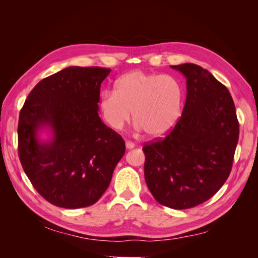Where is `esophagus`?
<instances>
[{
  "label": "esophagus",
  "instance_id": "esophagus-1",
  "mask_svg": "<svg viewBox=\"0 0 258 258\" xmlns=\"http://www.w3.org/2000/svg\"><path fill=\"white\" fill-rule=\"evenodd\" d=\"M135 146H136L135 143H132L130 141H126V148H127V150H132V148H134Z\"/></svg>",
  "mask_w": 258,
  "mask_h": 258
}]
</instances>
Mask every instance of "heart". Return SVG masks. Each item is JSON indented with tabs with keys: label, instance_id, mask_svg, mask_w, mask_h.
Masks as SVG:
<instances>
[{
	"label": "heart",
	"instance_id": "b5f03b06",
	"mask_svg": "<svg viewBox=\"0 0 258 258\" xmlns=\"http://www.w3.org/2000/svg\"><path fill=\"white\" fill-rule=\"evenodd\" d=\"M182 101V87L174 77L137 70L120 76L114 84V91L101 95L99 112L114 131L126 126L132 112L138 131L160 138L176 124Z\"/></svg>",
	"mask_w": 258,
	"mask_h": 258
}]
</instances>
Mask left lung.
<instances>
[{
  "label": "left lung",
  "instance_id": "8db88e82",
  "mask_svg": "<svg viewBox=\"0 0 258 258\" xmlns=\"http://www.w3.org/2000/svg\"><path fill=\"white\" fill-rule=\"evenodd\" d=\"M186 79L182 116L165 138L145 144V182L156 201L189 209L209 200L228 178L239 140L228 89L194 63L171 66Z\"/></svg>",
  "mask_w": 258,
  "mask_h": 258
}]
</instances>
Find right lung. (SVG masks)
<instances>
[{
    "label": "right lung",
    "mask_w": 258,
    "mask_h": 258,
    "mask_svg": "<svg viewBox=\"0 0 258 258\" xmlns=\"http://www.w3.org/2000/svg\"><path fill=\"white\" fill-rule=\"evenodd\" d=\"M111 69L69 67L29 93L18 122V153L37 192L64 209L89 207L111 183L126 146L99 117L100 87ZM43 131L48 139L39 137Z\"/></svg>",
    "instance_id": "right-lung-1"
}]
</instances>
